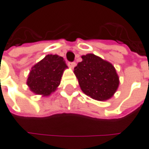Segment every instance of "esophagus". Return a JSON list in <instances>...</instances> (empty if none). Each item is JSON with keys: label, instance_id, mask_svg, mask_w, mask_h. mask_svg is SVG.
Masks as SVG:
<instances>
[{"label": "esophagus", "instance_id": "obj_1", "mask_svg": "<svg viewBox=\"0 0 149 149\" xmlns=\"http://www.w3.org/2000/svg\"><path fill=\"white\" fill-rule=\"evenodd\" d=\"M68 65L70 68H74L76 65V63L74 61H73V62H68Z\"/></svg>", "mask_w": 149, "mask_h": 149}]
</instances>
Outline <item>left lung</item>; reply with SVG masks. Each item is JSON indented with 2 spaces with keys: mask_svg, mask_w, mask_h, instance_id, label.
Returning <instances> with one entry per match:
<instances>
[{
  "mask_svg": "<svg viewBox=\"0 0 149 149\" xmlns=\"http://www.w3.org/2000/svg\"><path fill=\"white\" fill-rule=\"evenodd\" d=\"M82 59L74 70L81 90L95 100L111 98L119 85L113 65L92 53L82 56Z\"/></svg>",
  "mask_w": 149,
  "mask_h": 149,
  "instance_id": "obj_1",
  "label": "left lung"
}]
</instances>
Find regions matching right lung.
<instances>
[{
    "label": "right lung",
    "instance_id": "1",
    "mask_svg": "<svg viewBox=\"0 0 149 149\" xmlns=\"http://www.w3.org/2000/svg\"><path fill=\"white\" fill-rule=\"evenodd\" d=\"M67 65L62 57L49 54L34 65L30 71L26 84L37 95L49 96L61 83V79Z\"/></svg>",
    "mask_w": 149,
    "mask_h": 149
}]
</instances>
